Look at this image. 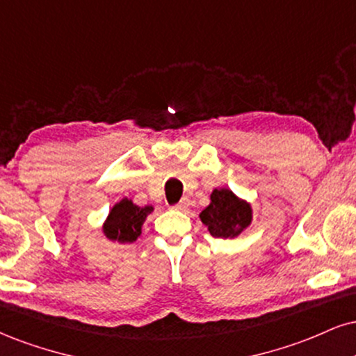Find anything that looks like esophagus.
<instances>
[{
  "mask_svg": "<svg viewBox=\"0 0 356 356\" xmlns=\"http://www.w3.org/2000/svg\"><path fill=\"white\" fill-rule=\"evenodd\" d=\"M172 209H175V211H187V209H189V199H182L181 202L175 204Z\"/></svg>",
  "mask_w": 356,
  "mask_h": 356,
  "instance_id": "34e87169",
  "label": "esophagus"
}]
</instances>
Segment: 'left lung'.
<instances>
[{
	"label": "left lung",
	"instance_id": "1",
	"mask_svg": "<svg viewBox=\"0 0 356 356\" xmlns=\"http://www.w3.org/2000/svg\"><path fill=\"white\" fill-rule=\"evenodd\" d=\"M200 222L216 238H235L250 227L254 209L248 200L222 187L213 189L211 204L200 212Z\"/></svg>",
	"mask_w": 356,
	"mask_h": 356
}]
</instances>
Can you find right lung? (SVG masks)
Segmentation results:
<instances>
[{
  "mask_svg": "<svg viewBox=\"0 0 356 356\" xmlns=\"http://www.w3.org/2000/svg\"><path fill=\"white\" fill-rule=\"evenodd\" d=\"M154 212L152 205H137L132 199L122 197L115 202L102 224V234L111 242L132 243L137 241L147 216Z\"/></svg>",
  "mask_w": 356,
  "mask_h": 356,
  "instance_id": "add662e5",
  "label": "right lung"
}]
</instances>
